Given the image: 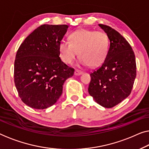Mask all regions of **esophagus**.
Returning <instances> with one entry per match:
<instances>
[{
  "instance_id": "obj_1",
  "label": "esophagus",
  "mask_w": 149,
  "mask_h": 149,
  "mask_svg": "<svg viewBox=\"0 0 149 149\" xmlns=\"http://www.w3.org/2000/svg\"><path fill=\"white\" fill-rule=\"evenodd\" d=\"M81 74H83L82 71H81L79 70H75V71H74V74L75 75H81Z\"/></svg>"
}]
</instances>
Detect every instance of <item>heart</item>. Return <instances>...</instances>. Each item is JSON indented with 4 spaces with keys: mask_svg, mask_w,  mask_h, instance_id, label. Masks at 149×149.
I'll return each instance as SVG.
<instances>
[{
    "mask_svg": "<svg viewBox=\"0 0 149 149\" xmlns=\"http://www.w3.org/2000/svg\"><path fill=\"white\" fill-rule=\"evenodd\" d=\"M110 40L105 32L87 29H79L69 36V42L62 40L59 45L61 58L71 64L78 56L84 66L97 67L107 58Z\"/></svg>",
    "mask_w": 149,
    "mask_h": 149,
    "instance_id": "heart-1",
    "label": "heart"
}]
</instances>
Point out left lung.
I'll use <instances>...</instances> for the list:
<instances>
[{"mask_svg": "<svg viewBox=\"0 0 149 149\" xmlns=\"http://www.w3.org/2000/svg\"><path fill=\"white\" fill-rule=\"evenodd\" d=\"M110 40L107 57L90 73L88 91L98 104L113 108L131 93L136 77L135 54L131 45L117 30L99 24Z\"/></svg>", "mask_w": 149, "mask_h": 149, "instance_id": "obj_1", "label": "left lung"}]
</instances>
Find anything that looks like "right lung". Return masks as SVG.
Returning <instances> with one entry per match:
<instances>
[{"label":"right lung","mask_w":149,"mask_h":149,"mask_svg":"<svg viewBox=\"0 0 149 149\" xmlns=\"http://www.w3.org/2000/svg\"><path fill=\"white\" fill-rule=\"evenodd\" d=\"M68 25L43 24L26 38L16 54L14 83L22 101L35 109L52 107L74 69L62 62L60 41Z\"/></svg>","instance_id":"obj_1"}]
</instances>
